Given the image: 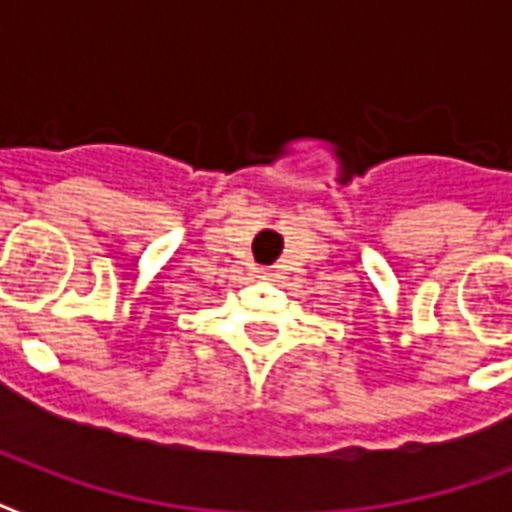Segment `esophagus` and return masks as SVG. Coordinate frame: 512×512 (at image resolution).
<instances>
[{"label":"esophagus","instance_id":"esophagus-1","mask_svg":"<svg viewBox=\"0 0 512 512\" xmlns=\"http://www.w3.org/2000/svg\"><path fill=\"white\" fill-rule=\"evenodd\" d=\"M260 279H265V281H271L273 279V273H271V268H260Z\"/></svg>","mask_w":512,"mask_h":512}]
</instances>
